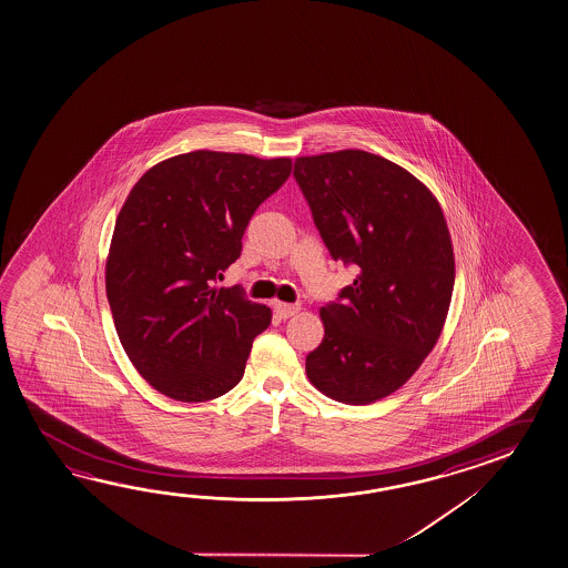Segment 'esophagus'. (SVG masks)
<instances>
[{
	"instance_id": "esophagus-1",
	"label": "esophagus",
	"mask_w": 568,
	"mask_h": 568,
	"mask_svg": "<svg viewBox=\"0 0 568 568\" xmlns=\"http://www.w3.org/2000/svg\"><path fill=\"white\" fill-rule=\"evenodd\" d=\"M273 310L277 313L278 320H290L293 317L297 311H300V305H291V303H273Z\"/></svg>"
}]
</instances>
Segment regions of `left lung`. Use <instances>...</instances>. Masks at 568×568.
<instances>
[{
  "mask_svg": "<svg viewBox=\"0 0 568 568\" xmlns=\"http://www.w3.org/2000/svg\"><path fill=\"white\" fill-rule=\"evenodd\" d=\"M293 176L333 261L357 268L322 307L305 369L325 396L372 404L416 374L446 322L456 271L444 213L416 176L364 150L301 156Z\"/></svg>",
  "mask_w": 568,
  "mask_h": 568,
  "instance_id": "8db88e82",
  "label": "left lung"
}]
</instances>
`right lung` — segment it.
<instances>
[{
  "instance_id": "right-lung-1",
  "label": "right lung",
  "mask_w": 568,
  "mask_h": 568,
  "mask_svg": "<svg viewBox=\"0 0 568 568\" xmlns=\"http://www.w3.org/2000/svg\"><path fill=\"white\" fill-rule=\"evenodd\" d=\"M290 174L291 159L196 150L152 166L130 191L106 261L108 303L130 362L164 396L206 402L245 374L271 310L216 278Z\"/></svg>"
}]
</instances>
